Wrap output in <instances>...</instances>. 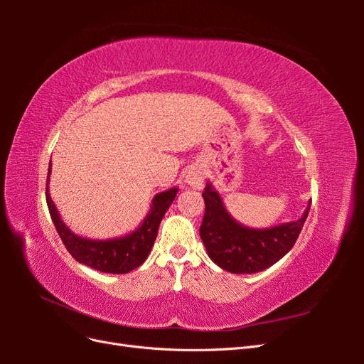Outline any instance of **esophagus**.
<instances>
[{
    "label": "esophagus",
    "instance_id": "1",
    "mask_svg": "<svg viewBox=\"0 0 364 364\" xmlns=\"http://www.w3.org/2000/svg\"><path fill=\"white\" fill-rule=\"evenodd\" d=\"M203 181H205V174L197 168H191L185 176L186 185L191 186V188H194V190H200L203 185Z\"/></svg>",
    "mask_w": 364,
    "mask_h": 364
}]
</instances>
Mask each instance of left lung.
Wrapping results in <instances>:
<instances>
[{"label":"left lung","instance_id":"1","mask_svg":"<svg viewBox=\"0 0 364 364\" xmlns=\"http://www.w3.org/2000/svg\"><path fill=\"white\" fill-rule=\"evenodd\" d=\"M205 215L200 238L209 258L230 273H257L269 269L291 250L304 228L311 202L296 222L266 229L241 225L226 209L222 196L211 182L203 190Z\"/></svg>","mask_w":364,"mask_h":364}]
</instances>
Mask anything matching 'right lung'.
Returning <instances> with one entry per match:
<instances>
[{
	"label": "right lung",
	"mask_w": 364,
	"mask_h": 364,
	"mask_svg": "<svg viewBox=\"0 0 364 364\" xmlns=\"http://www.w3.org/2000/svg\"><path fill=\"white\" fill-rule=\"evenodd\" d=\"M51 174V162L48 165V178H47V205L54 226L58 229V234L62 243L67 247L75 261L91 267L98 272L105 273H129L139 267L149 257V253L155 245L158 235V229L161 220L164 218L167 209L173 203L176 193L179 191L178 186L162 191L153 197L150 211L142 220L141 225L132 230L130 234L117 238L107 240H92L74 234L73 230L65 225L56 205L51 200L48 191Z\"/></svg>",
	"instance_id": "add662e5"
}]
</instances>
